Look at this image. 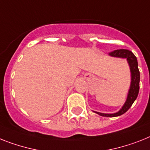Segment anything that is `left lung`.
<instances>
[{"instance_id":"obj_1","label":"left lung","mask_w":150,"mask_h":150,"mask_svg":"<svg viewBox=\"0 0 150 150\" xmlns=\"http://www.w3.org/2000/svg\"><path fill=\"white\" fill-rule=\"evenodd\" d=\"M110 56L114 57L120 58H126L128 62L129 66L130 68L131 73V83L130 87L129 90L128 95H127V99L125 102L124 105L122 106V108L120 110L117 112L115 113H102V112H94L100 116L107 117H119L120 115L123 114L130 108L131 106L133 105L136 99L137 98L138 93H139V80H140V74H139V70L138 69V62L136 56L133 54V52L126 49H120V50H116L110 53Z\"/></svg>"}]
</instances>
